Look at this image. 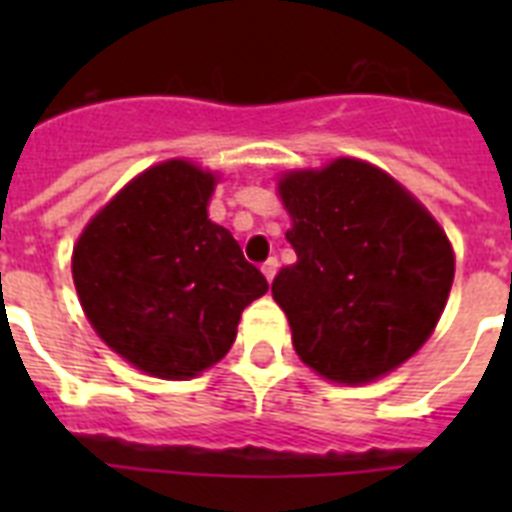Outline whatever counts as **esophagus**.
I'll return each mask as SVG.
<instances>
[{
  "label": "esophagus",
  "mask_w": 512,
  "mask_h": 512,
  "mask_svg": "<svg viewBox=\"0 0 512 512\" xmlns=\"http://www.w3.org/2000/svg\"><path fill=\"white\" fill-rule=\"evenodd\" d=\"M263 273H265V279L273 281V276L279 273V260H276V257H268V260L263 263Z\"/></svg>",
  "instance_id": "34e87169"
}]
</instances>
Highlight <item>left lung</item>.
Listing matches in <instances>:
<instances>
[{
  "label": "left lung",
  "instance_id": "8db88e82",
  "mask_svg": "<svg viewBox=\"0 0 512 512\" xmlns=\"http://www.w3.org/2000/svg\"><path fill=\"white\" fill-rule=\"evenodd\" d=\"M297 263L273 279L292 345L327 380L372 382L441 319L454 279L446 233L382 170L337 159L279 183Z\"/></svg>",
  "mask_w": 512,
  "mask_h": 512
}]
</instances>
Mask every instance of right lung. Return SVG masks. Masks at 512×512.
Here are the masks:
<instances>
[{"mask_svg": "<svg viewBox=\"0 0 512 512\" xmlns=\"http://www.w3.org/2000/svg\"><path fill=\"white\" fill-rule=\"evenodd\" d=\"M215 177L164 162L92 217L74 284L108 348L162 380H188L236 340L241 311L268 292L239 241L207 217Z\"/></svg>", "mask_w": 512, "mask_h": 512, "instance_id": "add662e5", "label": "right lung"}]
</instances>
